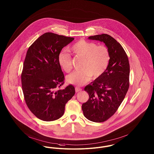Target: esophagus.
Instances as JSON below:
<instances>
[{
	"label": "esophagus",
	"instance_id": "34e87169",
	"mask_svg": "<svg viewBox=\"0 0 154 154\" xmlns=\"http://www.w3.org/2000/svg\"><path fill=\"white\" fill-rule=\"evenodd\" d=\"M81 91H82L81 88H79L78 87H75V92H81Z\"/></svg>",
	"mask_w": 154,
	"mask_h": 154
}]
</instances>
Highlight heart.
Instances as JSON below:
<instances>
[{"label": "heart", "instance_id": "obj_1", "mask_svg": "<svg viewBox=\"0 0 154 154\" xmlns=\"http://www.w3.org/2000/svg\"><path fill=\"white\" fill-rule=\"evenodd\" d=\"M71 50L76 56L82 58V69L75 71L66 77V81L75 85L81 86L88 82L92 76L96 79L100 77L107 69L110 62V52L103 45H97L95 42L80 40L71 47ZM58 61L62 69L66 73L72 69L71 55L61 52L58 57Z\"/></svg>", "mask_w": 154, "mask_h": 154}]
</instances>
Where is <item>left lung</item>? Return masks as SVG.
<instances>
[{
	"label": "left lung",
	"instance_id": "left-lung-1",
	"mask_svg": "<svg viewBox=\"0 0 154 154\" xmlns=\"http://www.w3.org/2000/svg\"><path fill=\"white\" fill-rule=\"evenodd\" d=\"M88 38L103 42L110 52V62L106 71L85 88L89 97L82 106L87 119L102 123L116 112L126 95L130 86V64L123 47L112 36L102 34Z\"/></svg>",
	"mask_w": 154,
	"mask_h": 154
}]
</instances>
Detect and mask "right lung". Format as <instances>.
Here are the masks:
<instances>
[{
  "mask_svg": "<svg viewBox=\"0 0 154 154\" xmlns=\"http://www.w3.org/2000/svg\"><path fill=\"white\" fill-rule=\"evenodd\" d=\"M73 37L45 32L29 48L21 75L26 104L31 113L45 122L59 119L65 106L75 93L72 85L65 89L64 75L58 61L62 49Z\"/></svg>",
  "mask_w": 154,
  "mask_h": 154,
  "instance_id": "obj_1",
  "label": "right lung"
}]
</instances>
